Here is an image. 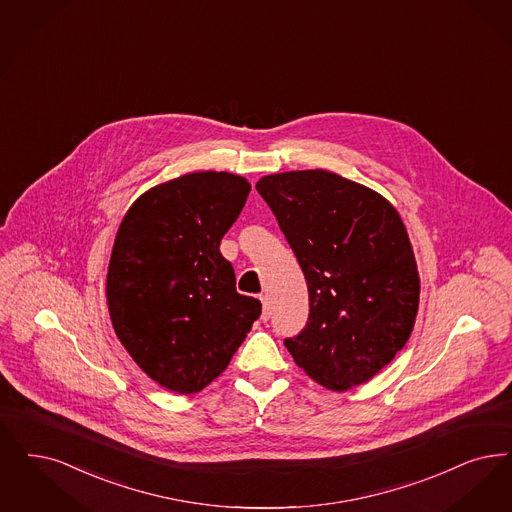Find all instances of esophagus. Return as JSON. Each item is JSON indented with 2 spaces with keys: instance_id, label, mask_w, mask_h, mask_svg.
Here are the masks:
<instances>
[{
  "instance_id": "obj_1",
  "label": "esophagus",
  "mask_w": 512,
  "mask_h": 512,
  "mask_svg": "<svg viewBox=\"0 0 512 512\" xmlns=\"http://www.w3.org/2000/svg\"><path fill=\"white\" fill-rule=\"evenodd\" d=\"M259 299H261V303H263V316H261V318H263V320H268V318H270V314H272V308H270V301H268V295H266V293H261V295H259Z\"/></svg>"
}]
</instances>
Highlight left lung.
<instances>
[{
  "label": "left lung",
  "mask_w": 512,
  "mask_h": 512,
  "mask_svg": "<svg viewBox=\"0 0 512 512\" xmlns=\"http://www.w3.org/2000/svg\"><path fill=\"white\" fill-rule=\"evenodd\" d=\"M257 192L307 278V326L284 345L326 389L366 383L408 343L419 308V272L398 211L324 169L266 175Z\"/></svg>",
  "instance_id": "1"
}]
</instances>
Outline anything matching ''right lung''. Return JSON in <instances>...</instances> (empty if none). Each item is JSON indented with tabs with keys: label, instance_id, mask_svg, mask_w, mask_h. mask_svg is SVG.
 <instances>
[{
	"label": "right lung",
	"instance_id": "right-lung-1",
	"mask_svg": "<svg viewBox=\"0 0 512 512\" xmlns=\"http://www.w3.org/2000/svg\"><path fill=\"white\" fill-rule=\"evenodd\" d=\"M251 184L226 171L188 173L144 192L118 228L106 301L118 339L165 389L194 394L225 371L261 303L236 291L221 240Z\"/></svg>",
	"mask_w": 512,
	"mask_h": 512
}]
</instances>
